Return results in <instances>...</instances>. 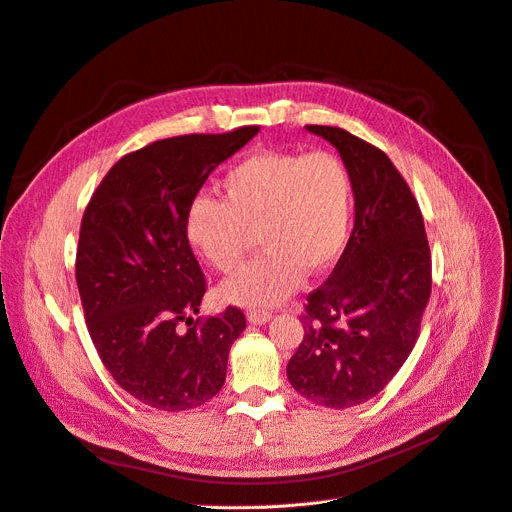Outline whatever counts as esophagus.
<instances>
[{"label":"esophagus","instance_id":"1","mask_svg":"<svg viewBox=\"0 0 512 512\" xmlns=\"http://www.w3.org/2000/svg\"><path fill=\"white\" fill-rule=\"evenodd\" d=\"M247 319L253 325H263V323H267L271 319V313H267V311H249Z\"/></svg>","mask_w":512,"mask_h":512}]
</instances>
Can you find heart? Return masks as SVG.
Returning <instances> with one entry per match:
<instances>
[{
	"label": "heart",
	"instance_id": "1",
	"mask_svg": "<svg viewBox=\"0 0 512 512\" xmlns=\"http://www.w3.org/2000/svg\"><path fill=\"white\" fill-rule=\"evenodd\" d=\"M224 199L201 195L187 214L195 253L228 274L243 263L253 234L265 251L218 288V298L269 309L321 274L342 253L352 220V177L333 152H261L222 177Z\"/></svg>",
	"mask_w": 512,
	"mask_h": 512
}]
</instances>
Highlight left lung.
<instances>
[{
  "label": "left lung",
  "instance_id": "1",
  "mask_svg": "<svg viewBox=\"0 0 512 512\" xmlns=\"http://www.w3.org/2000/svg\"><path fill=\"white\" fill-rule=\"evenodd\" d=\"M306 129L350 170L354 230L331 276L306 296L304 337L286 372L302 397L346 410L381 393L414 350L432 261L418 201L389 156L346 129Z\"/></svg>",
  "mask_w": 512,
  "mask_h": 512
}]
</instances>
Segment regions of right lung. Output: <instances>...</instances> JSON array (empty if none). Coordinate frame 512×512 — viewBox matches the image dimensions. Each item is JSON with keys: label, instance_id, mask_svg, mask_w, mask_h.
<instances>
[{"label": "right lung", "instance_id": "right-lung-1", "mask_svg": "<svg viewBox=\"0 0 512 512\" xmlns=\"http://www.w3.org/2000/svg\"><path fill=\"white\" fill-rule=\"evenodd\" d=\"M168 138L123 156L92 193L76 253V282L92 344L113 379L162 412L210 401L226 381L236 306L195 319L206 278L187 238V214L212 170L257 135ZM190 329L183 334L178 325Z\"/></svg>", "mask_w": 512, "mask_h": 512}]
</instances>
